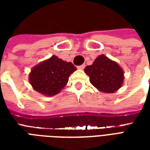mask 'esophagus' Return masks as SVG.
Instances as JSON below:
<instances>
[{
  "instance_id": "34e87169",
  "label": "esophagus",
  "mask_w": 150,
  "mask_h": 150,
  "mask_svg": "<svg viewBox=\"0 0 150 150\" xmlns=\"http://www.w3.org/2000/svg\"><path fill=\"white\" fill-rule=\"evenodd\" d=\"M84 67H85V64H82V65L78 66V67H77V68L79 69V70H83Z\"/></svg>"
}]
</instances>
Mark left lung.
Wrapping results in <instances>:
<instances>
[{"instance_id":"8db88e82","label":"left lung","mask_w":150,"mask_h":150,"mask_svg":"<svg viewBox=\"0 0 150 150\" xmlns=\"http://www.w3.org/2000/svg\"><path fill=\"white\" fill-rule=\"evenodd\" d=\"M84 71L89 75L91 84L105 93L117 91L124 80V72L120 67L104 54L97 57L92 65L87 66Z\"/></svg>"}]
</instances>
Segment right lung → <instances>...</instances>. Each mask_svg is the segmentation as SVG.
Wrapping results in <instances>:
<instances>
[{
    "instance_id": "right-lung-1",
    "label": "right lung",
    "mask_w": 150,
    "mask_h": 150,
    "mask_svg": "<svg viewBox=\"0 0 150 150\" xmlns=\"http://www.w3.org/2000/svg\"><path fill=\"white\" fill-rule=\"evenodd\" d=\"M76 71L71 62H67L57 56L51 58L32 69L30 82L34 90L45 96H54L65 87L69 76Z\"/></svg>"
}]
</instances>
